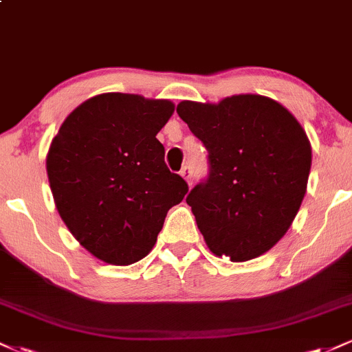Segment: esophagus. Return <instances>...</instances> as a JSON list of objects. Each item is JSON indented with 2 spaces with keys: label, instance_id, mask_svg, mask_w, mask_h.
Returning <instances> with one entry per match:
<instances>
[{
  "label": "esophagus",
  "instance_id": "obj_1",
  "mask_svg": "<svg viewBox=\"0 0 352 352\" xmlns=\"http://www.w3.org/2000/svg\"><path fill=\"white\" fill-rule=\"evenodd\" d=\"M180 175L184 177L185 180H187V184H188V185H192V177H193V172H192V167H190V165H185V167L182 168Z\"/></svg>",
  "mask_w": 352,
  "mask_h": 352
}]
</instances>
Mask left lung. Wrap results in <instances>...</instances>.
<instances>
[{"mask_svg": "<svg viewBox=\"0 0 352 352\" xmlns=\"http://www.w3.org/2000/svg\"><path fill=\"white\" fill-rule=\"evenodd\" d=\"M177 114L208 151L210 175L188 193L210 252L240 263L272 250L305 199L311 144L285 106L260 94L182 100Z\"/></svg>", "mask_w": 352, "mask_h": 352, "instance_id": "1", "label": "left lung"}]
</instances>
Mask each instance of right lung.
<instances>
[{"label": "right lung", "mask_w": 352, "mask_h": 352, "mask_svg": "<svg viewBox=\"0 0 352 352\" xmlns=\"http://www.w3.org/2000/svg\"><path fill=\"white\" fill-rule=\"evenodd\" d=\"M175 104L106 92L84 100L46 155L56 208L72 236L104 263L127 266L151 253L187 182L168 170L157 140Z\"/></svg>", "instance_id": "obj_1"}]
</instances>
